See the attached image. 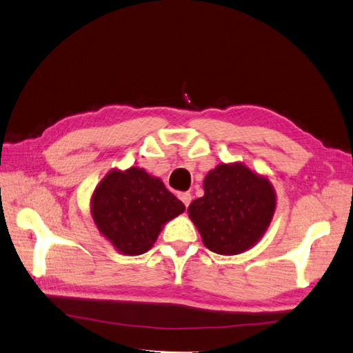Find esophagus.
<instances>
[{
    "instance_id": "esophagus-1",
    "label": "esophagus",
    "mask_w": 353,
    "mask_h": 353,
    "mask_svg": "<svg viewBox=\"0 0 353 353\" xmlns=\"http://www.w3.org/2000/svg\"><path fill=\"white\" fill-rule=\"evenodd\" d=\"M179 199H181V200L183 201V205H185L186 208L190 206L191 200H192V197H191V194H190V192H181V194H179Z\"/></svg>"
}]
</instances>
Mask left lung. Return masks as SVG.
I'll return each mask as SVG.
<instances>
[{"label": "left lung", "mask_w": 353, "mask_h": 353, "mask_svg": "<svg viewBox=\"0 0 353 353\" xmlns=\"http://www.w3.org/2000/svg\"><path fill=\"white\" fill-rule=\"evenodd\" d=\"M205 196L188 208L203 244L219 254H238L264 235L276 208L273 186L241 163L208 172Z\"/></svg>", "instance_id": "1"}]
</instances>
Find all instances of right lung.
Here are the masks:
<instances>
[{"label":"right lung","mask_w":353,"mask_h":353,"mask_svg":"<svg viewBox=\"0 0 353 353\" xmlns=\"http://www.w3.org/2000/svg\"><path fill=\"white\" fill-rule=\"evenodd\" d=\"M185 211V205L162 181L144 170H114L97 186L92 216L97 228L125 254H142L156 241L162 224Z\"/></svg>","instance_id":"obj_1"}]
</instances>
